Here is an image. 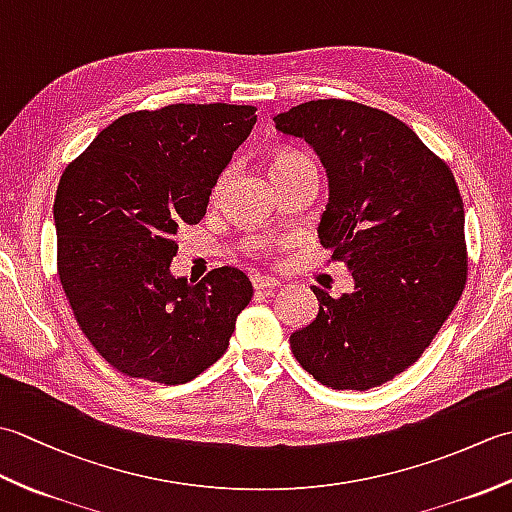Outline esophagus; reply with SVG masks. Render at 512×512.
<instances>
[{
    "label": "esophagus",
    "mask_w": 512,
    "mask_h": 512,
    "mask_svg": "<svg viewBox=\"0 0 512 512\" xmlns=\"http://www.w3.org/2000/svg\"><path fill=\"white\" fill-rule=\"evenodd\" d=\"M250 284H253V288H255L257 292H266V295H270V292H273V290L279 286V281L273 279V277L253 275V277H250Z\"/></svg>",
    "instance_id": "esophagus-1"
}]
</instances>
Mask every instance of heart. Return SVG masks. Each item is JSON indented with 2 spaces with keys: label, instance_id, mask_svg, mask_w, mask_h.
<instances>
[{
  "label": "heart",
  "instance_id": "heart-1",
  "mask_svg": "<svg viewBox=\"0 0 512 512\" xmlns=\"http://www.w3.org/2000/svg\"><path fill=\"white\" fill-rule=\"evenodd\" d=\"M301 165H312L310 158L303 154V151H297V149H277L273 156H270V176H273V180L286 176V173H290L292 169H297ZM228 180V171L222 173L220 182H217V187L213 191V195L220 193L224 189V184Z\"/></svg>",
  "mask_w": 512,
  "mask_h": 512
}]
</instances>
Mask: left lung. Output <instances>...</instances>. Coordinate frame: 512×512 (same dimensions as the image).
<instances>
[{
  "label": "left lung",
  "instance_id": "1",
  "mask_svg": "<svg viewBox=\"0 0 512 512\" xmlns=\"http://www.w3.org/2000/svg\"><path fill=\"white\" fill-rule=\"evenodd\" d=\"M275 123L312 145L328 171L319 239L354 277L341 297L312 286L319 314L290 336L292 354L325 387L383 385L418 361L462 297L458 184L413 129L376 107L308 101Z\"/></svg>",
  "mask_w": 512,
  "mask_h": 512
}]
</instances>
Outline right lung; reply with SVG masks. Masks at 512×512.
<instances>
[{"label": "right lung", "instance_id": "1", "mask_svg": "<svg viewBox=\"0 0 512 512\" xmlns=\"http://www.w3.org/2000/svg\"><path fill=\"white\" fill-rule=\"evenodd\" d=\"M255 112L228 103L129 112L65 167L52 209L59 281L81 332L121 374L182 385L226 352L253 297L248 277L222 266L189 284L169 264Z\"/></svg>", "mask_w": 512, "mask_h": 512}]
</instances>
